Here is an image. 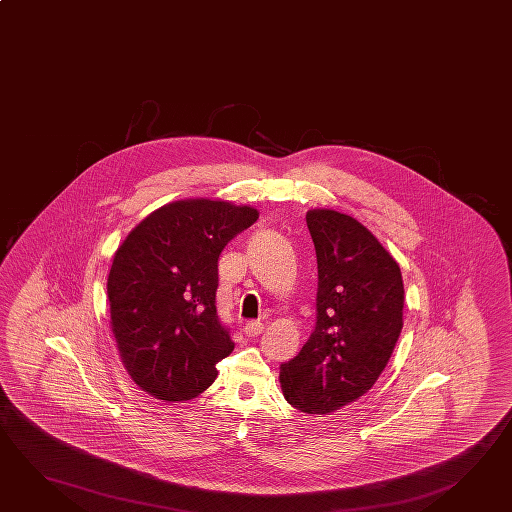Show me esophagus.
<instances>
[{"label": "esophagus", "instance_id": "1", "mask_svg": "<svg viewBox=\"0 0 512 512\" xmlns=\"http://www.w3.org/2000/svg\"><path fill=\"white\" fill-rule=\"evenodd\" d=\"M243 332L247 334V336H260L261 332H263V323L261 321H249V323H245V327H243Z\"/></svg>", "mask_w": 512, "mask_h": 512}]
</instances>
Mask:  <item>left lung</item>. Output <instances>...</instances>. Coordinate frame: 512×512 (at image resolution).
<instances>
[{
    "mask_svg": "<svg viewBox=\"0 0 512 512\" xmlns=\"http://www.w3.org/2000/svg\"><path fill=\"white\" fill-rule=\"evenodd\" d=\"M316 261V325L300 354L281 363L285 400L329 414L361 398L391 360L403 327L400 265L349 214L307 212Z\"/></svg>",
    "mask_w": 512,
    "mask_h": 512,
    "instance_id": "1",
    "label": "left lung"
}]
</instances>
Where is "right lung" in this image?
<instances>
[{"instance_id":"add662e5","label":"right lung","mask_w":512,"mask_h":512,"mask_svg":"<svg viewBox=\"0 0 512 512\" xmlns=\"http://www.w3.org/2000/svg\"><path fill=\"white\" fill-rule=\"evenodd\" d=\"M260 212L231 201H172L123 240L107 280L111 329L134 383L156 400L211 387L234 349L216 312L218 260Z\"/></svg>"}]
</instances>
